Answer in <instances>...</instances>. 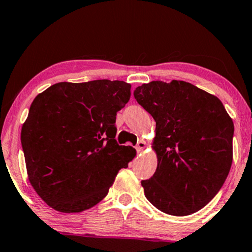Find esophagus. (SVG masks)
Listing matches in <instances>:
<instances>
[{"label":"esophagus","instance_id":"1","mask_svg":"<svg viewBox=\"0 0 252 252\" xmlns=\"http://www.w3.org/2000/svg\"><path fill=\"white\" fill-rule=\"evenodd\" d=\"M146 147H147V145H146V141H143V140H140L138 142V145H137V151L138 153H143V151H145V149H146Z\"/></svg>","mask_w":252,"mask_h":252}]
</instances>
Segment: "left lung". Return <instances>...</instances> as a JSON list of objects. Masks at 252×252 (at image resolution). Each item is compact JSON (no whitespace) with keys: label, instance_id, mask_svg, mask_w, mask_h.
<instances>
[{"label":"left lung","instance_id":"left-lung-1","mask_svg":"<svg viewBox=\"0 0 252 252\" xmlns=\"http://www.w3.org/2000/svg\"><path fill=\"white\" fill-rule=\"evenodd\" d=\"M133 94L156 121L157 169L141 182L146 198L175 217L197 212L229 175L232 119L215 95L184 81L142 84Z\"/></svg>","mask_w":252,"mask_h":252}]
</instances>
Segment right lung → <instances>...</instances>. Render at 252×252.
Segmentation results:
<instances>
[{"mask_svg":"<svg viewBox=\"0 0 252 252\" xmlns=\"http://www.w3.org/2000/svg\"><path fill=\"white\" fill-rule=\"evenodd\" d=\"M130 90L123 81L61 82L31 103L21 129L27 174L51 209L79 213L95 206L135 157L134 148L114 139Z\"/></svg>","mask_w":252,"mask_h":252,"instance_id":"right-lung-1","label":"right lung"}]
</instances>
